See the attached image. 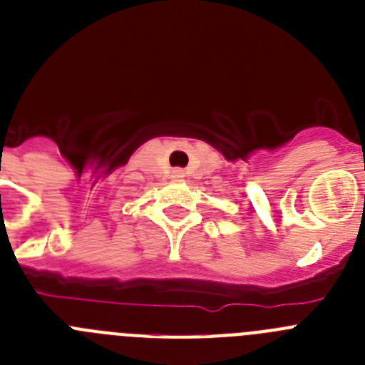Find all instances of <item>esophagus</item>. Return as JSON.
<instances>
[{
    "instance_id": "34e87169",
    "label": "esophagus",
    "mask_w": 365,
    "mask_h": 365,
    "mask_svg": "<svg viewBox=\"0 0 365 365\" xmlns=\"http://www.w3.org/2000/svg\"><path fill=\"white\" fill-rule=\"evenodd\" d=\"M173 177H182V173H180V170H175V172H173Z\"/></svg>"
}]
</instances>
